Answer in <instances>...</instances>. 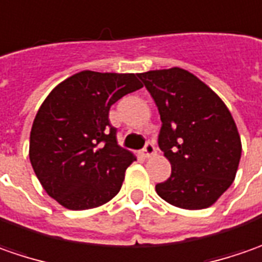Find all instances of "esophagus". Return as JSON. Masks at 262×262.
I'll use <instances>...</instances> for the list:
<instances>
[{
  "label": "esophagus",
  "instance_id": "1",
  "mask_svg": "<svg viewBox=\"0 0 262 262\" xmlns=\"http://www.w3.org/2000/svg\"><path fill=\"white\" fill-rule=\"evenodd\" d=\"M155 152H157L155 145L149 142V143H146L145 149L142 150V157H143V158H150V157H154V155H155Z\"/></svg>",
  "mask_w": 262,
  "mask_h": 262
}]
</instances>
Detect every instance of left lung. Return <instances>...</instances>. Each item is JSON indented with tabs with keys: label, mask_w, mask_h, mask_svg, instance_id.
<instances>
[{
	"label": "left lung",
	"mask_w": 262,
	"mask_h": 262,
	"mask_svg": "<svg viewBox=\"0 0 262 262\" xmlns=\"http://www.w3.org/2000/svg\"><path fill=\"white\" fill-rule=\"evenodd\" d=\"M158 105L159 148L171 177L155 187L167 203L200 210L233 183L242 154L236 123L219 95L183 68L138 74Z\"/></svg>",
	"instance_id": "left-lung-1"
}]
</instances>
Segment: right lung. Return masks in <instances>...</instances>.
Instances as JSON below:
<instances>
[{"instance_id":"right-lung-1","label":"right lung","mask_w":262,"mask_h":262,"mask_svg":"<svg viewBox=\"0 0 262 262\" xmlns=\"http://www.w3.org/2000/svg\"><path fill=\"white\" fill-rule=\"evenodd\" d=\"M138 74L81 71L55 86L30 132L29 157L41 187L69 210H88L120 191L135 161L110 124V107L142 88Z\"/></svg>"}]
</instances>
